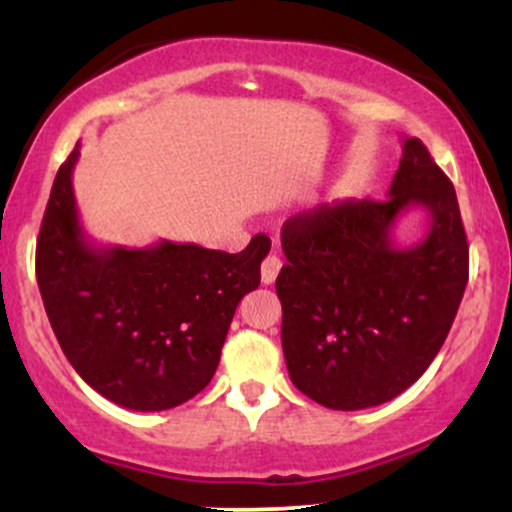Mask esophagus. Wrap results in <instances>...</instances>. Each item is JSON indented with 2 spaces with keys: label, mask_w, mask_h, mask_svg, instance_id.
<instances>
[{
  "label": "esophagus",
  "mask_w": 512,
  "mask_h": 512,
  "mask_svg": "<svg viewBox=\"0 0 512 512\" xmlns=\"http://www.w3.org/2000/svg\"><path fill=\"white\" fill-rule=\"evenodd\" d=\"M281 269V260L276 255H267L262 262V284H274L276 276H279Z\"/></svg>",
  "instance_id": "1"
}]
</instances>
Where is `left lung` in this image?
<instances>
[{"instance_id":"8db88e82","label":"left lung","mask_w":512,"mask_h":512,"mask_svg":"<svg viewBox=\"0 0 512 512\" xmlns=\"http://www.w3.org/2000/svg\"><path fill=\"white\" fill-rule=\"evenodd\" d=\"M411 206L427 209L429 233L397 249L391 228ZM281 248V346L303 395L356 411L424 375L460 308L469 248L455 187L421 139H404L387 199L303 211L281 228Z\"/></svg>"}]
</instances>
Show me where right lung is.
<instances>
[{
	"label": "right lung",
	"instance_id": "right-lung-1",
	"mask_svg": "<svg viewBox=\"0 0 512 512\" xmlns=\"http://www.w3.org/2000/svg\"><path fill=\"white\" fill-rule=\"evenodd\" d=\"M57 170L40 223L35 276L64 356L105 399L173 409L214 378L240 298L260 286L267 236L238 255L192 243L96 248L76 211L72 170Z\"/></svg>",
	"mask_w": 512,
	"mask_h": 512
}]
</instances>
